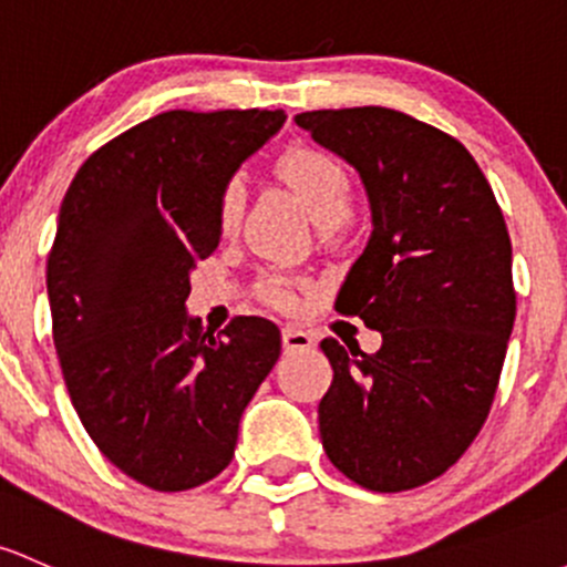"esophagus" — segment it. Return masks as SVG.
<instances>
[{
	"label": "esophagus",
	"instance_id": "obj_1",
	"mask_svg": "<svg viewBox=\"0 0 567 567\" xmlns=\"http://www.w3.org/2000/svg\"><path fill=\"white\" fill-rule=\"evenodd\" d=\"M282 344L288 353H301V350H309L315 344L312 333L296 329V326H285L282 329Z\"/></svg>",
	"mask_w": 567,
	"mask_h": 567
}]
</instances>
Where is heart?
Wrapping results in <instances>:
<instances>
[{"label": "heart", "mask_w": 567, "mask_h": 567, "mask_svg": "<svg viewBox=\"0 0 567 567\" xmlns=\"http://www.w3.org/2000/svg\"><path fill=\"white\" fill-rule=\"evenodd\" d=\"M277 174L299 195V200L315 225L342 223L350 214V204H353L350 178L344 174L342 165L333 163L329 154L309 146L288 148L277 159ZM241 184L230 182L223 189V198H219V225H223V230L236 228L238 217H241ZM264 299L279 309H293L296 301H299L296 282L282 277L266 279Z\"/></svg>", "instance_id": "heart-1"}]
</instances>
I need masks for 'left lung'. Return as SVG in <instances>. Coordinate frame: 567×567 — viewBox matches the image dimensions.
<instances>
[{"mask_svg": "<svg viewBox=\"0 0 567 567\" xmlns=\"http://www.w3.org/2000/svg\"><path fill=\"white\" fill-rule=\"evenodd\" d=\"M320 146L359 171L372 236L337 309L383 333L378 353L323 339L331 389L318 421L331 464L372 492L443 475L494 402L516 318L511 236L456 138L402 111H307Z\"/></svg>", "mask_w": 567, "mask_h": 567, "instance_id": "8db88e82", "label": "left lung"}]
</instances>
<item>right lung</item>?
<instances>
[{
  "label": "right lung",
  "mask_w": 567,
  "mask_h": 567,
  "mask_svg": "<svg viewBox=\"0 0 567 567\" xmlns=\"http://www.w3.org/2000/svg\"><path fill=\"white\" fill-rule=\"evenodd\" d=\"M285 111H165L81 165L48 255L53 344L111 464L184 492L234 458L238 421L282 353L271 320L189 318V271L217 249L219 198Z\"/></svg>",
  "instance_id": "1"
}]
</instances>
